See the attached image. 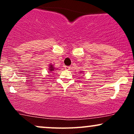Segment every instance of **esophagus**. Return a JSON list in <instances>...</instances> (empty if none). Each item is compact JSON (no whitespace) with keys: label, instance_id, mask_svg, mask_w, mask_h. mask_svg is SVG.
Returning <instances> with one entry per match:
<instances>
[{"label":"esophagus","instance_id":"esophagus-1","mask_svg":"<svg viewBox=\"0 0 134 134\" xmlns=\"http://www.w3.org/2000/svg\"><path fill=\"white\" fill-rule=\"evenodd\" d=\"M65 69H66V70H70V67H69V66H65Z\"/></svg>","mask_w":134,"mask_h":134}]
</instances>
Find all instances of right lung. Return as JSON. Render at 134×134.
Wrapping results in <instances>:
<instances>
[{
	"instance_id": "right-lung-1",
	"label": "right lung",
	"mask_w": 134,
	"mask_h": 134,
	"mask_svg": "<svg viewBox=\"0 0 134 134\" xmlns=\"http://www.w3.org/2000/svg\"><path fill=\"white\" fill-rule=\"evenodd\" d=\"M49 70H50V72L52 71H53L54 70V69H55V68H54V67H53V65H52V64H50V66H49Z\"/></svg>"
}]
</instances>
